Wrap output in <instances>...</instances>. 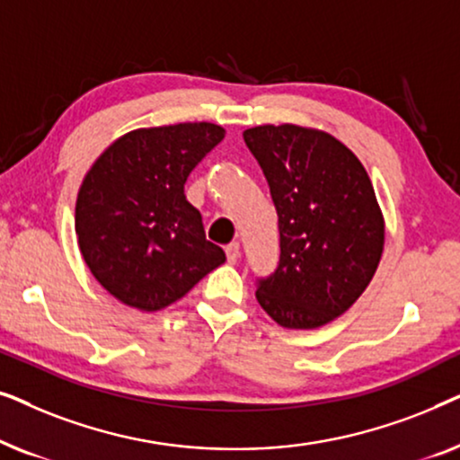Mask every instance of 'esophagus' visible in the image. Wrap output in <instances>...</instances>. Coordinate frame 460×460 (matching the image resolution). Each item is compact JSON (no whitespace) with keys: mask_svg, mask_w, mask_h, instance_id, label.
Masks as SVG:
<instances>
[{"mask_svg":"<svg viewBox=\"0 0 460 460\" xmlns=\"http://www.w3.org/2000/svg\"><path fill=\"white\" fill-rule=\"evenodd\" d=\"M226 257H228L230 263H236L238 257H241V244L230 243L228 247H226Z\"/></svg>","mask_w":460,"mask_h":460,"instance_id":"esophagus-1","label":"esophagus"}]
</instances>
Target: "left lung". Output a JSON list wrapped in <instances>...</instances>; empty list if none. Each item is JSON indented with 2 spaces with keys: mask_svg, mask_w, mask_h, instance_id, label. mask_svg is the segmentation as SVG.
Listing matches in <instances>:
<instances>
[{
  "mask_svg": "<svg viewBox=\"0 0 460 460\" xmlns=\"http://www.w3.org/2000/svg\"><path fill=\"white\" fill-rule=\"evenodd\" d=\"M279 213V268L255 297L285 329H318L364 293L381 261L385 222L351 150L318 129L260 125L243 134Z\"/></svg>",
  "mask_w": 460,
  "mask_h": 460,
  "instance_id": "obj_1",
  "label": "left lung"
}]
</instances>
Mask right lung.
<instances>
[{
    "mask_svg": "<svg viewBox=\"0 0 460 460\" xmlns=\"http://www.w3.org/2000/svg\"><path fill=\"white\" fill-rule=\"evenodd\" d=\"M224 136L213 123L136 129L87 172L75 205L79 251L121 304L163 310L226 261L184 194L188 175Z\"/></svg>",
    "mask_w": 460,
    "mask_h": 460,
    "instance_id": "add662e5",
    "label": "right lung"
}]
</instances>
